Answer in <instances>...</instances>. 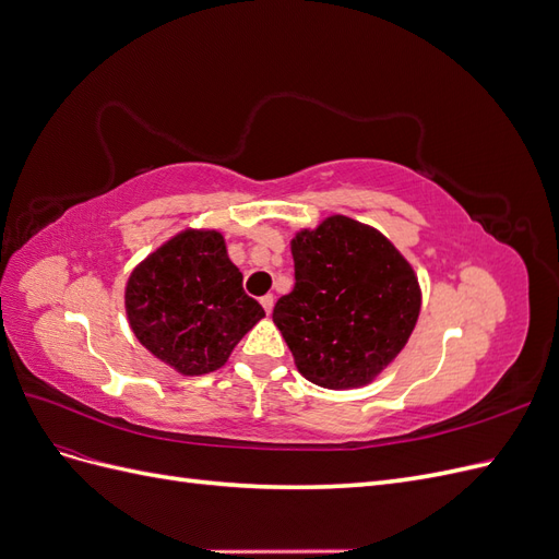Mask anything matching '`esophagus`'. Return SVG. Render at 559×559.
I'll return each mask as SVG.
<instances>
[{"instance_id": "obj_1", "label": "esophagus", "mask_w": 559, "mask_h": 559, "mask_svg": "<svg viewBox=\"0 0 559 559\" xmlns=\"http://www.w3.org/2000/svg\"><path fill=\"white\" fill-rule=\"evenodd\" d=\"M261 306H263L265 314H270V312H273V306H275V296H273V294H267V296H263V298H261Z\"/></svg>"}]
</instances>
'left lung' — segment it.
<instances>
[{
  "label": "left lung",
  "mask_w": 559,
  "mask_h": 559,
  "mask_svg": "<svg viewBox=\"0 0 559 559\" xmlns=\"http://www.w3.org/2000/svg\"><path fill=\"white\" fill-rule=\"evenodd\" d=\"M294 292L275 326L300 376L326 389L373 382L408 343L421 308L413 265L384 235L333 214L292 240Z\"/></svg>",
  "instance_id": "1"
}]
</instances>
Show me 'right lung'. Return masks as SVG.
I'll use <instances>...</instances> for the list:
<instances>
[{"label": "right lung", "mask_w": 559, "mask_h": 559, "mask_svg": "<svg viewBox=\"0 0 559 559\" xmlns=\"http://www.w3.org/2000/svg\"><path fill=\"white\" fill-rule=\"evenodd\" d=\"M126 312L138 341L181 376L222 368L265 317L242 289L218 230L186 228L132 270Z\"/></svg>", "instance_id": "obj_1"}]
</instances>
